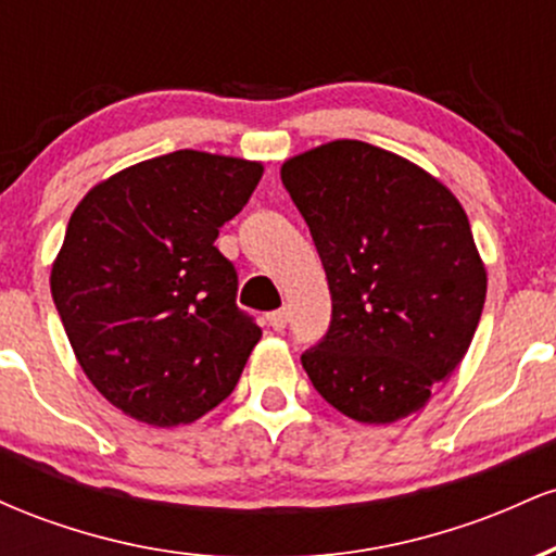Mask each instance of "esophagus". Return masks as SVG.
Instances as JSON below:
<instances>
[{
    "instance_id": "obj_1",
    "label": "esophagus",
    "mask_w": 556,
    "mask_h": 556,
    "mask_svg": "<svg viewBox=\"0 0 556 556\" xmlns=\"http://www.w3.org/2000/svg\"><path fill=\"white\" fill-rule=\"evenodd\" d=\"M266 321L274 331H282L287 327V311H271V314H266Z\"/></svg>"
}]
</instances>
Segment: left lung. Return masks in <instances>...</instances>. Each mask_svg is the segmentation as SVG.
<instances>
[{
	"mask_svg": "<svg viewBox=\"0 0 556 556\" xmlns=\"http://www.w3.org/2000/svg\"><path fill=\"white\" fill-rule=\"evenodd\" d=\"M331 292V324L303 353L316 392L358 424L413 416L468 353L483 266L452 190L418 164L363 140L287 159Z\"/></svg>",
	"mask_w": 556,
	"mask_h": 556,
	"instance_id": "obj_1",
	"label": "left lung"
}]
</instances>
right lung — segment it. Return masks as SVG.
I'll return each instance as SVG.
<instances>
[{
	"label": "right lung",
	"mask_w": 556,
	"mask_h": 556,
	"mask_svg": "<svg viewBox=\"0 0 556 556\" xmlns=\"http://www.w3.org/2000/svg\"><path fill=\"white\" fill-rule=\"evenodd\" d=\"M264 164L172 151L93 185L52 264V298L88 381L140 424H193L232 394L261 329L214 240Z\"/></svg>",
	"instance_id": "obj_1"
}]
</instances>
